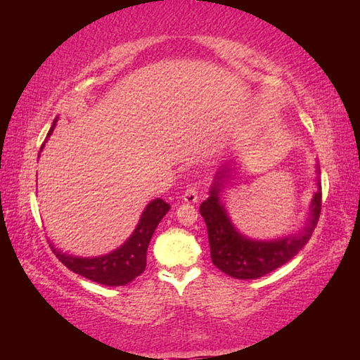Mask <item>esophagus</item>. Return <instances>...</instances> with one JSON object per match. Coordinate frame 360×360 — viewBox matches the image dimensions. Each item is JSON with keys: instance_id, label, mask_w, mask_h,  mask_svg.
I'll return each instance as SVG.
<instances>
[{"instance_id": "esophagus-1", "label": "esophagus", "mask_w": 360, "mask_h": 360, "mask_svg": "<svg viewBox=\"0 0 360 360\" xmlns=\"http://www.w3.org/2000/svg\"><path fill=\"white\" fill-rule=\"evenodd\" d=\"M182 202L187 203V205L197 203L198 202V192L195 191V188H187L184 195H182Z\"/></svg>"}]
</instances>
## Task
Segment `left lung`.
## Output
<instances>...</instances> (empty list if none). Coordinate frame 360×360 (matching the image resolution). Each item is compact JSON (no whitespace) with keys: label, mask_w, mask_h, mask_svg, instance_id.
I'll return each mask as SVG.
<instances>
[{"label":"left lung","mask_w":360,"mask_h":360,"mask_svg":"<svg viewBox=\"0 0 360 360\" xmlns=\"http://www.w3.org/2000/svg\"><path fill=\"white\" fill-rule=\"evenodd\" d=\"M241 162L229 160L217 169L210 187V197L200 205V214L208 229L211 260L225 275L236 279H257L289 262L311 238L321 214V169L316 165V192L307 221L292 233L271 240L249 238L235 227L224 202L225 188L238 174Z\"/></svg>","instance_id":"obj_1"}]
</instances>
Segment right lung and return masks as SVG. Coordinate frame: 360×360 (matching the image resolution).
<instances>
[{"label":"right lung","mask_w":360,"mask_h":360,"mask_svg":"<svg viewBox=\"0 0 360 360\" xmlns=\"http://www.w3.org/2000/svg\"><path fill=\"white\" fill-rule=\"evenodd\" d=\"M57 122L58 117L53 119L51 130H49L46 136V141L41 146V152L53 133V129L57 127ZM169 208L172 206L165 200H152V202L146 205L133 233L119 248H115L114 251L108 254L95 255V257H79V255L60 251L58 248H56L51 243L52 251L57 255L58 260L66 268H70L71 271H75L76 275H81L90 279V281H95L103 285H109V288L125 285L144 271L146 254H148L150 238L154 235L158 222L162 221Z\"/></svg>","instance_id":"obj_1"}]
</instances>
